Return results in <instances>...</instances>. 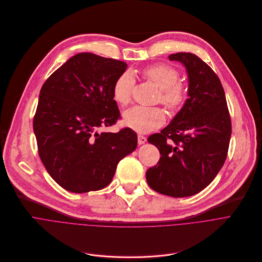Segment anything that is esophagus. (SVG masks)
I'll return each mask as SVG.
<instances>
[{
	"mask_svg": "<svg viewBox=\"0 0 262 262\" xmlns=\"http://www.w3.org/2000/svg\"><path fill=\"white\" fill-rule=\"evenodd\" d=\"M146 142V138L142 135H138V144H144Z\"/></svg>",
	"mask_w": 262,
	"mask_h": 262,
	"instance_id": "esophagus-1",
	"label": "esophagus"
}]
</instances>
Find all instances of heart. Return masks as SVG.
<instances>
[{"instance_id": "heart-1", "label": "heart", "mask_w": 262, "mask_h": 262, "mask_svg": "<svg viewBox=\"0 0 262 262\" xmlns=\"http://www.w3.org/2000/svg\"><path fill=\"white\" fill-rule=\"evenodd\" d=\"M143 76L159 89L158 101L169 112H177L181 108L187 98L185 85L178 81L179 73L170 65L160 63L146 67ZM134 79L130 74L121 75L113 87L114 99L126 105L132 99ZM165 122V114L159 107L135 106L123 114V123L125 126L138 133H148L162 126Z\"/></svg>"}]
</instances>
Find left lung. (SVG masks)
Instances as JSON below:
<instances>
[{"label":"left lung","instance_id":"left-lung-1","mask_svg":"<svg viewBox=\"0 0 262 262\" xmlns=\"http://www.w3.org/2000/svg\"><path fill=\"white\" fill-rule=\"evenodd\" d=\"M182 63L188 77V99L161 130L147 141L161 157L146 171L148 185L160 194L193 196L210 184L221 169L232 134L231 117L223 87L213 69L196 55L168 56Z\"/></svg>","mask_w":262,"mask_h":262}]
</instances>
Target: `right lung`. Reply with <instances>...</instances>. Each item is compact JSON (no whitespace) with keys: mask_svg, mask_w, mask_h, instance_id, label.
I'll use <instances>...</instances> for the list:
<instances>
[{"mask_svg":"<svg viewBox=\"0 0 262 262\" xmlns=\"http://www.w3.org/2000/svg\"><path fill=\"white\" fill-rule=\"evenodd\" d=\"M125 62L82 52L43 84L33 132L41 161L51 178L72 193L107 186L121 159L137 147L130 128L98 133L120 118L113 87Z\"/></svg>","mask_w":262,"mask_h":262,"instance_id":"obj_1","label":"right lung"}]
</instances>
